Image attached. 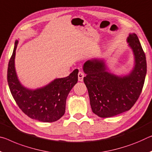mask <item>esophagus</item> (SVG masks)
Returning a JSON list of instances; mask_svg holds the SVG:
<instances>
[{"instance_id": "obj_1", "label": "esophagus", "mask_w": 152, "mask_h": 152, "mask_svg": "<svg viewBox=\"0 0 152 152\" xmlns=\"http://www.w3.org/2000/svg\"><path fill=\"white\" fill-rule=\"evenodd\" d=\"M78 81H83V78L85 77V74L84 72H83L82 71H80L78 72Z\"/></svg>"}]
</instances>
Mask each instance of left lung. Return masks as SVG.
Wrapping results in <instances>:
<instances>
[{"label": "left lung", "mask_w": 152, "mask_h": 152, "mask_svg": "<svg viewBox=\"0 0 152 152\" xmlns=\"http://www.w3.org/2000/svg\"><path fill=\"white\" fill-rule=\"evenodd\" d=\"M127 42L135 61L133 70L128 76L120 77L107 72L103 60H88L84 64L86 74L84 83L88 89L91 109L101 118L112 117L129 110L143 89L147 73L145 53L135 34H131Z\"/></svg>", "instance_id": "1"}]
</instances>
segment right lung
<instances>
[{
	"label": "right lung",
	"instance_id": "add662e5",
	"mask_svg": "<svg viewBox=\"0 0 152 152\" xmlns=\"http://www.w3.org/2000/svg\"><path fill=\"white\" fill-rule=\"evenodd\" d=\"M15 42L7 69V82L11 95L21 110L28 117L43 122H52L63 116L67 95L78 82V69L66 78H57L47 86L30 90L21 85L15 69Z\"/></svg>",
	"mask_w": 152,
	"mask_h": 152
}]
</instances>
